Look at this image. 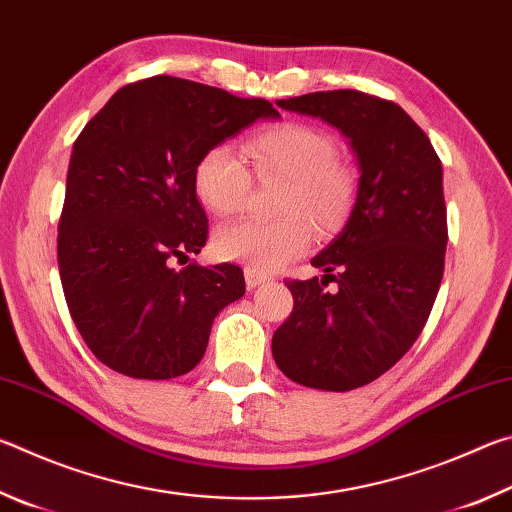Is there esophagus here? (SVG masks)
I'll use <instances>...</instances> for the list:
<instances>
[{
    "mask_svg": "<svg viewBox=\"0 0 512 512\" xmlns=\"http://www.w3.org/2000/svg\"><path fill=\"white\" fill-rule=\"evenodd\" d=\"M246 284H248V289H257L259 284H264L266 280H268V275L266 273H262V271H257V268H253V266H246Z\"/></svg>",
    "mask_w": 512,
    "mask_h": 512,
    "instance_id": "34e87169",
    "label": "esophagus"
}]
</instances>
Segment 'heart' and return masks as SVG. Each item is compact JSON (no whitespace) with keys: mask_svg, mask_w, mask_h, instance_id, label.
Wrapping results in <instances>:
<instances>
[{"mask_svg":"<svg viewBox=\"0 0 512 512\" xmlns=\"http://www.w3.org/2000/svg\"><path fill=\"white\" fill-rule=\"evenodd\" d=\"M257 180H280L275 194V221H235L214 235L223 259L244 262L257 271H275L305 255L311 225L329 232L348 216L357 183L339 160L334 137L316 126L284 121L250 137L244 146ZM196 194L207 212L237 214L250 192V171L225 144H216L196 164Z\"/></svg>","mask_w":512,"mask_h":512,"instance_id":"1","label":"heart"}]
</instances>
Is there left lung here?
<instances>
[{
	"label": "left lung",
	"instance_id": "8db88e82",
	"mask_svg": "<svg viewBox=\"0 0 512 512\" xmlns=\"http://www.w3.org/2000/svg\"><path fill=\"white\" fill-rule=\"evenodd\" d=\"M277 106L339 128L361 176L348 223L311 259L325 275L284 282L293 311L275 329L273 359L296 384L352 391L391 370L431 314L447 248L443 164L393 101L332 90Z\"/></svg>",
	"mask_w": 512,
	"mask_h": 512
}]
</instances>
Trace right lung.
Returning <instances> with one entry per match:
<instances>
[{"label":"right lung","instance_id":"1","mask_svg":"<svg viewBox=\"0 0 512 512\" xmlns=\"http://www.w3.org/2000/svg\"><path fill=\"white\" fill-rule=\"evenodd\" d=\"M277 119L266 99L151 76L112 94L74 142L58 223L69 314L94 357L135 379H173L203 359L216 314L246 291L235 264L176 268L207 241L196 164Z\"/></svg>","mask_w":512,"mask_h":512}]
</instances>
